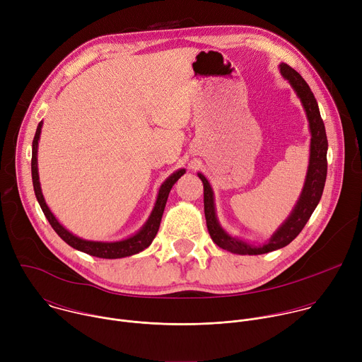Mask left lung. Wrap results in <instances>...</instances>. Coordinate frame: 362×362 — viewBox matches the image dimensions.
<instances>
[{
	"mask_svg": "<svg viewBox=\"0 0 362 362\" xmlns=\"http://www.w3.org/2000/svg\"><path fill=\"white\" fill-rule=\"evenodd\" d=\"M281 74L285 80L289 81L296 95L299 97L302 106L305 109L309 130H311V153H309V165L303 183V189L300 196L292 209L291 215L286 221L278 228V230L271 236V239L265 245H249L240 239L232 238L228 235L218 222L215 212V202H214V190L202 173H197L199 179L203 183V203H204V218L206 225H208L209 235L212 240L222 249L229 250L238 255H262L276 249H281L289 245L303 229L306 222L311 218L315 211L317 204L321 200L325 180H327V150L328 140L325 133V126L321 119L318 103L314 97V93L309 88L306 81L300 77L298 71H295L288 64H279Z\"/></svg>",
	"mask_w": 362,
	"mask_h": 362,
	"instance_id": "8db88e82",
	"label": "left lung"
}]
</instances>
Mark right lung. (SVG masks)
Segmentation results:
<instances>
[{
  "instance_id": "1",
  "label": "right lung",
  "mask_w": 362,
  "mask_h": 362,
  "mask_svg": "<svg viewBox=\"0 0 362 362\" xmlns=\"http://www.w3.org/2000/svg\"><path fill=\"white\" fill-rule=\"evenodd\" d=\"M41 127H42V122L38 123L37 126V132L33 140V156H31V176H33V186H34V193L35 197L41 206V209L47 218V221L49 222L51 228L56 230V233L66 242L69 243L71 247L81 250L84 253H88L91 256H97V257H105V259H117V257H126V256H132L134 253H139L141 250H144L147 246H150V243L153 242L154 236H156L159 226H160V221L163 216V211L165 206L169 197V192L173 187V185L180 179L182 175H185V169H179L177 172H175L173 175H170L163 185L159 189V194L156 199V203H154V208L147 219V222L143 225V228L134 233L133 236L119 240V242H95V240H86L81 239L76 235H73L71 232H69L63 225H60V222L56 219V216L51 214V211L48 209V206L45 204L42 192H41V186H40V177H38V166H37V150H38V140H40V133H41Z\"/></svg>"
}]
</instances>
